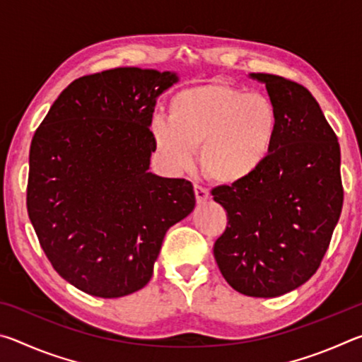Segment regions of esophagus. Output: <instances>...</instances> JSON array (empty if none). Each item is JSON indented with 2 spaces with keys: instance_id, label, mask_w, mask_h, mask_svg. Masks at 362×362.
Wrapping results in <instances>:
<instances>
[{
  "instance_id": "obj_1",
  "label": "esophagus",
  "mask_w": 362,
  "mask_h": 362,
  "mask_svg": "<svg viewBox=\"0 0 362 362\" xmlns=\"http://www.w3.org/2000/svg\"><path fill=\"white\" fill-rule=\"evenodd\" d=\"M194 196H196V201H198V203H204V201L209 199V192H207V188H204V187L194 185Z\"/></svg>"
}]
</instances>
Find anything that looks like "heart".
Here are the masks:
<instances>
[{"label": "heart", "mask_w": 362, "mask_h": 362, "mask_svg": "<svg viewBox=\"0 0 362 362\" xmlns=\"http://www.w3.org/2000/svg\"><path fill=\"white\" fill-rule=\"evenodd\" d=\"M150 132L170 170L192 166L199 146L204 174L222 185H238L259 173L276 148L279 113L267 95L211 83L175 93L168 118L155 116Z\"/></svg>", "instance_id": "heart-1"}]
</instances>
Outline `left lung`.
Instances as JSON below:
<instances>
[{
    "label": "left lung",
    "instance_id": "left-lung-1",
    "mask_svg": "<svg viewBox=\"0 0 362 362\" xmlns=\"http://www.w3.org/2000/svg\"><path fill=\"white\" fill-rule=\"evenodd\" d=\"M249 76L265 84L276 105L278 144L249 180L212 189L228 217L214 257L233 289L269 298L297 289L321 265L343 206L340 145L302 84Z\"/></svg>",
    "mask_w": 362,
    "mask_h": 362
}]
</instances>
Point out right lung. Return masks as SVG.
<instances>
[{
    "label": "right lung",
    "instance_id": "right-lung-1",
    "mask_svg": "<svg viewBox=\"0 0 362 362\" xmlns=\"http://www.w3.org/2000/svg\"><path fill=\"white\" fill-rule=\"evenodd\" d=\"M175 73L113 69L62 90L30 146L28 217L76 289L124 297L151 279L170 226L194 209L192 182L150 169V122Z\"/></svg>",
    "mask_w": 362,
    "mask_h": 362
}]
</instances>
